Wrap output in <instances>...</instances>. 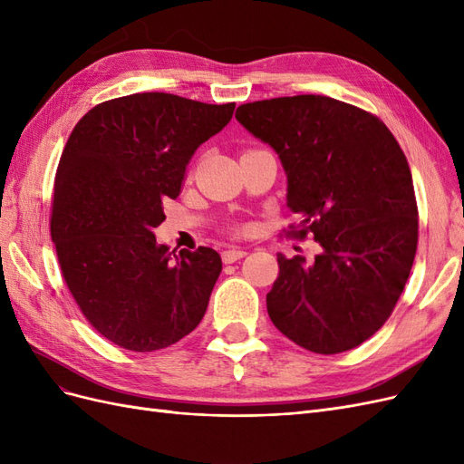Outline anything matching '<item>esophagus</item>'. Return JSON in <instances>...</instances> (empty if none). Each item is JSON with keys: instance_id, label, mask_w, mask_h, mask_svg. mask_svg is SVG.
<instances>
[{"instance_id": "34e87169", "label": "esophagus", "mask_w": 464, "mask_h": 464, "mask_svg": "<svg viewBox=\"0 0 464 464\" xmlns=\"http://www.w3.org/2000/svg\"><path fill=\"white\" fill-rule=\"evenodd\" d=\"M242 257H246V251L240 249V247H230V249L222 251V261L224 263H234V261L242 259Z\"/></svg>"}]
</instances>
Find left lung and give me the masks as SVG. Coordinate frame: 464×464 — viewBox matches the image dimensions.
<instances>
[{
	"label": "left lung",
	"instance_id": "1",
	"mask_svg": "<svg viewBox=\"0 0 464 464\" xmlns=\"http://www.w3.org/2000/svg\"><path fill=\"white\" fill-rule=\"evenodd\" d=\"M236 120L280 159L286 205L321 246L314 263L278 254L266 312L292 343L339 354L382 329L409 280L418 208L412 174L387 125L323 94L242 104Z\"/></svg>",
	"mask_w": 464,
	"mask_h": 464
}]
</instances>
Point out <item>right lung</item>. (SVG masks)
I'll return each instance as SVG.
<instances>
[{"label":"right lung","instance_id":"add662e5","mask_svg":"<svg viewBox=\"0 0 464 464\" xmlns=\"http://www.w3.org/2000/svg\"><path fill=\"white\" fill-rule=\"evenodd\" d=\"M236 104L139 92L89 110L53 181L50 232L69 292L114 344L152 353L199 325L222 271L210 247L170 251L152 230L186 166L232 120Z\"/></svg>","mask_w":464,"mask_h":464}]
</instances>
